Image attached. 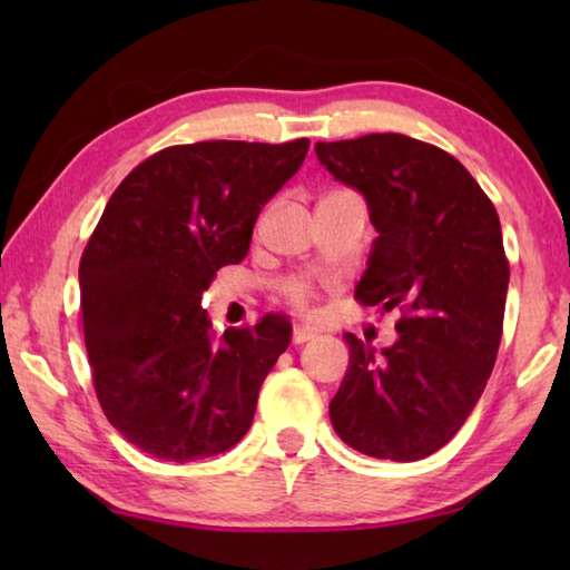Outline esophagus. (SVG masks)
Listing matches in <instances>:
<instances>
[{
    "label": "esophagus",
    "instance_id": "1",
    "mask_svg": "<svg viewBox=\"0 0 570 570\" xmlns=\"http://www.w3.org/2000/svg\"><path fill=\"white\" fill-rule=\"evenodd\" d=\"M294 344H304L308 340H316V332L308 330V326H294Z\"/></svg>",
    "mask_w": 570,
    "mask_h": 570
}]
</instances>
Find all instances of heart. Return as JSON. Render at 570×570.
<instances>
[{"instance_id": "obj_1", "label": "heart", "mask_w": 570, "mask_h": 570, "mask_svg": "<svg viewBox=\"0 0 570 570\" xmlns=\"http://www.w3.org/2000/svg\"><path fill=\"white\" fill-rule=\"evenodd\" d=\"M284 296L288 304L298 308V312H306V308L312 306L314 286L308 284L306 278H292V282L284 284Z\"/></svg>"}]
</instances>
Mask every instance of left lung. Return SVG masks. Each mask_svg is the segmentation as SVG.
<instances>
[{
  "label": "left lung",
  "mask_w": 570,
  "mask_h": 570,
  "mask_svg": "<svg viewBox=\"0 0 570 570\" xmlns=\"http://www.w3.org/2000/svg\"><path fill=\"white\" fill-rule=\"evenodd\" d=\"M314 150L362 193L377 230L356 298L407 312L382 352L344 334L350 366L332 424L370 458L422 460L458 435L493 372L510 278L498 210L460 160L407 135Z\"/></svg>",
  "instance_id": "left-lung-1"
}]
</instances>
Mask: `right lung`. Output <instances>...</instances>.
<instances>
[{"label":"right lung","mask_w":570,"mask_h":570,"mask_svg":"<svg viewBox=\"0 0 570 570\" xmlns=\"http://www.w3.org/2000/svg\"><path fill=\"white\" fill-rule=\"evenodd\" d=\"M308 140H206L156 153L112 193L80 262V308L105 417L153 458L236 445L292 342L286 314L216 336L200 296L244 262L262 208L302 168Z\"/></svg>","instance_id":"1"}]
</instances>
